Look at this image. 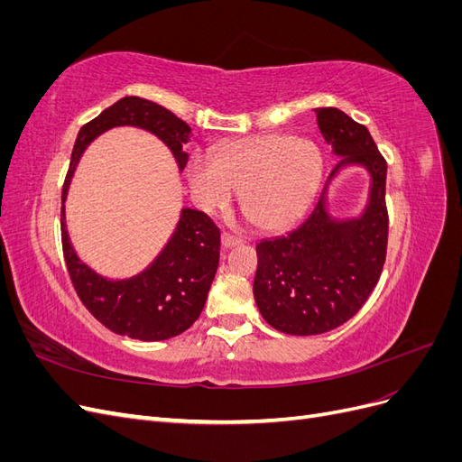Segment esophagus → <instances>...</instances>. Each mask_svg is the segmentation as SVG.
I'll list each match as a JSON object with an SVG mask.
<instances>
[{"label": "esophagus", "instance_id": "34e87169", "mask_svg": "<svg viewBox=\"0 0 462 462\" xmlns=\"http://www.w3.org/2000/svg\"><path fill=\"white\" fill-rule=\"evenodd\" d=\"M243 241L239 239V236H233V235H227V233H223L221 235V246L223 248H235V246H239Z\"/></svg>", "mask_w": 462, "mask_h": 462}]
</instances>
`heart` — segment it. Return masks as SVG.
Returning a JSON list of instances; mask_svg holds the SVG:
<instances>
[{"mask_svg": "<svg viewBox=\"0 0 462 462\" xmlns=\"http://www.w3.org/2000/svg\"><path fill=\"white\" fill-rule=\"evenodd\" d=\"M324 156L304 138L282 133L223 143L214 156L189 163L192 199L206 212L227 208L243 192V208L258 227L279 231L297 223L314 202Z\"/></svg>", "mask_w": 462, "mask_h": 462, "instance_id": "1", "label": "heart"}]
</instances>
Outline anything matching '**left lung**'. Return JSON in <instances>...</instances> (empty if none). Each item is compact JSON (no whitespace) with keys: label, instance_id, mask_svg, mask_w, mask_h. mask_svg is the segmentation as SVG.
<instances>
[{"label":"left lung","instance_id":"left-lung-1","mask_svg":"<svg viewBox=\"0 0 462 462\" xmlns=\"http://www.w3.org/2000/svg\"><path fill=\"white\" fill-rule=\"evenodd\" d=\"M318 129L341 158L312 216L300 227L256 245L254 300L268 324L289 335H318L339 328L366 302L380 279L387 246V165L365 125L337 107L314 109ZM348 166L369 175L361 214L333 217L327 190Z\"/></svg>","mask_w":462,"mask_h":462}]
</instances>
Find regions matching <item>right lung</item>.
<instances>
[{"instance_id": "right-lung-1", "label": "right lung", "mask_w": 462, "mask_h": 462, "mask_svg": "<svg viewBox=\"0 0 462 462\" xmlns=\"http://www.w3.org/2000/svg\"><path fill=\"white\" fill-rule=\"evenodd\" d=\"M116 127H136L170 148L179 171L185 170L190 127L170 109L144 97L125 96L77 134L61 194L63 256L75 291L88 312L117 335L163 341L187 331L200 316L219 263V229L199 209L183 208L170 239L143 272L106 277L82 262L65 223V200L77 163L97 136Z\"/></svg>"}]
</instances>
